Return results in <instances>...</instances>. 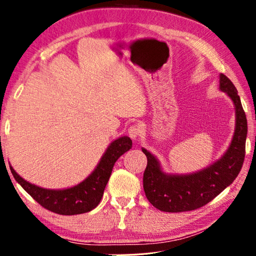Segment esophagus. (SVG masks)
I'll return each mask as SVG.
<instances>
[{
    "mask_svg": "<svg viewBox=\"0 0 256 256\" xmlns=\"http://www.w3.org/2000/svg\"><path fill=\"white\" fill-rule=\"evenodd\" d=\"M140 134H142V129L140 126H132V127L128 129V135L132 140H137L138 137L140 136Z\"/></svg>",
    "mask_w": 256,
    "mask_h": 256,
    "instance_id": "34e87169",
    "label": "esophagus"
}]
</instances>
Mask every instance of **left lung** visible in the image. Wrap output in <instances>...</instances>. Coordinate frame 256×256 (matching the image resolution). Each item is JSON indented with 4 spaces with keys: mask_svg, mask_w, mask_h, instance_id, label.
Returning a JSON list of instances; mask_svg holds the SVG:
<instances>
[{
    "mask_svg": "<svg viewBox=\"0 0 256 256\" xmlns=\"http://www.w3.org/2000/svg\"><path fill=\"white\" fill-rule=\"evenodd\" d=\"M219 90L225 92L235 106V130L227 150L216 162L190 174L164 172L155 156L142 147L147 158L144 190L150 202L165 212L198 209L230 186L238 176L245 158L248 120L235 85L226 75H219Z\"/></svg>",
    "mask_w": 256,
    "mask_h": 256,
    "instance_id": "obj_1",
    "label": "left lung"
}]
</instances>
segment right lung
<instances>
[{
  "label": "right lung",
  "instance_id": "1",
  "mask_svg": "<svg viewBox=\"0 0 256 256\" xmlns=\"http://www.w3.org/2000/svg\"><path fill=\"white\" fill-rule=\"evenodd\" d=\"M132 142L128 136L119 137L110 142L100 162L82 182L67 189H44L22 178L10 165L16 181L44 208L58 214H80L91 212L100 204L112 168L121 155L132 148Z\"/></svg>",
  "mask_w": 256,
  "mask_h": 256
}]
</instances>
